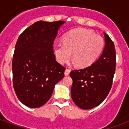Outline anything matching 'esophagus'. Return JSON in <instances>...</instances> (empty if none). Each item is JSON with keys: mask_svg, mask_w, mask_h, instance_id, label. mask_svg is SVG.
I'll return each mask as SVG.
<instances>
[{"mask_svg": "<svg viewBox=\"0 0 129 129\" xmlns=\"http://www.w3.org/2000/svg\"><path fill=\"white\" fill-rule=\"evenodd\" d=\"M70 72V69H66V70H65V76H68V75H69Z\"/></svg>", "mask_w": 129, "mask_h": 129, "instance_id": "esophagus-1", "label": "esophagus"}]
</instances>
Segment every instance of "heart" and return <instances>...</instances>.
Wrapping results in <instances>:
<instances>
[{"mask_svg":"<svg viewBox=\"0 0 129 129\" xmlns=\"http://www.w3.org/2000/svg\"><path fill=\"white\" fill-rule=\"evenodd\" d=\"M104 39L100 35L86 29H77L66 33L63 43L53 45L55 58L59 63H65L72 53V58L79 67L85 68L92 64L102 52Z\"/></svg>","mask_w":129,"mask_h":129,"instance_id":"b5f03b06","label":"heart"}]
</instances>
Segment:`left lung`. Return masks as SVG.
I'll use <instances>...</instances> for the list:
<instances>
[{
	"label": "left lung",
	"mask_w": 129,
	"mask_h": 129,
	"mask_svg": "<svg viewBox=\"0 0 129 129\" xmlns=\"http://www.w3.org/2000/svg\"><path fill=\"white\" fill-rule=\"evenodd\" d=\"M105 46L100 57L91 66L71 71V96L80 108L88 110L98 106L108 96L116 68L114 43L104 32Z\"/></svg>",
	"instance_id": "1"
}]
</instances>
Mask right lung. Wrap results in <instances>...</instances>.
Wrapping results in <instances>:
<instances>
[{
	"label": "right lung",
	"mask_w": 129,
	"mask_h": 129,
	"mask_svg": "<svg viewBox=\"0 0 129 129\" xmlns=\"http://www.w3.org/2000/svg\"><path fill=\"white\" fill-rule=\"evenodd\" d=\"M63 21H37L17 39L12 61L13 88L25 106L38 108L52 95L64 77L65 67L55 59L53 45Z\"/></svg>",
	"instance_id": "obj_1"
}]
</instances>
